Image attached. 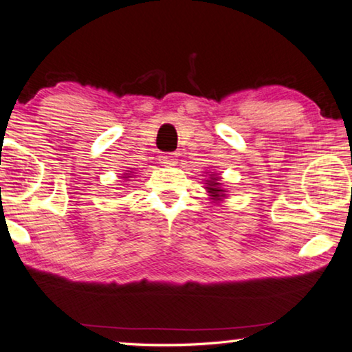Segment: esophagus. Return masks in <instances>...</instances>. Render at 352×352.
Masks as SVG:
<instances>
[{
	"label": "esophagus",
	"instance_id": "34e87169",
	"mask_svg": "<svg viewBox=\"0 0 352 352\" xmlns=\"http://www.w3.org/2000/svg\"><path fill=\"white\" fill-rule=\"evenodd\" d=\"M160 161H161V164H164V166H174L177 162V155L175 153H164V155H161Z\"/></svg>",
	"mask_w": 352,
	"mask_h": 352
}]
</instances>
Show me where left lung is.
<instances>
[{
	"label": "left lung",
	"mask_w": 352,
	"mask_h": 352,
	"mask_svg": "<svg viewBox=\"0 0 352 352\" xmlns=\"http://www.w3.org/2000/svg\"><path fill=\"white\" fill-rule=\"evenodd\" d=\"M219 180H221V178H219V175L214 174V172H210V175L206 180V190L213 202H221L223 199L228 197L226 194L228 191L224 190L223 183Z\"/></svg>",
	"instance_id": "8db88e82"
}]
</instances>
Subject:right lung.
Segmentation results:
<instances>
[{
	"label": "right lung",
	"instance_id": "obj_1",
	"mask_svg": "<svg viewBox=\"0 0 352 352\" xmlns=\"http://www.w3.org/2000/svg\"><path fill=\"white\" fill-rule=\"evenodd\" d=\"M133 175H134V172H131V170H126L122 178H123V180H128V178H133Z\"/></svg>",
	"mask_w": 352,
	"mask_h": 352
}]
</instances>
